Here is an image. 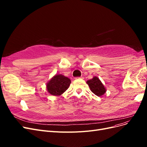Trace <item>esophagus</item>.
Listing matches in <instances>:
<instances>
[{
    "label": "esophagus",
    "mask_w": 147,
    "mask_h": 147,
    "mask_svg": "<svg viewBox=\"0 0 147 147\" xmlns=\"http://www.w3.org/2000/svg\"><path fill=\"white\" fill-rule=\"evenodd\" d=\"M77 79L78 78V79H83V77H77L76 78Z\"/></svg>",
    "instance_id": "34e87169"
}]
</instances>
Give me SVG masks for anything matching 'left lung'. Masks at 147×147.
<instances>
[{
    "label": "left lung",
    "mask_w": 147,
    "mask_h": 147,
    "mask_svg": "<svg viewBox=\"0 0 147 147\" xmlns=\"http://www.w3.org/2000/svg\"><path fill=\"white\" fill-rule=\"evenodd\" d=\"M86 83L90 86L91 91L97 96L103 95L106 92V90L103 84L102 83L100 80L96 77H93L92 79L87 81Z\"/></svg>",
    "instance_id": "left-lung-1"
}]
</instances>
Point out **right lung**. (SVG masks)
Wrapping results in <instances>:
<instances>
[{
    "mask_svg": "<svg viewBox=\"0 0 147 147\" xmlns=\"http://www.w3.org/2000/svg\"><path fill=\"white\" fill-rule=\"evenodd\" d=\"M70 80L62 75H56L47 83V88L50 94L59 96L64 93L70 86Z\"/></svg>",
    "mask_w": 147,
    "mask_h": 147,
    "instance_id": "add662e5",
    "label": "right lung"
}]
</instances>
